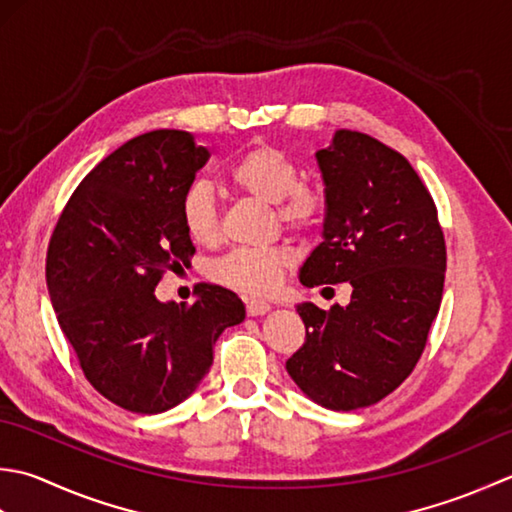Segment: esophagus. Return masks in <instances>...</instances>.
Returning <instances> with one entry per match:
<instances>
[{"label":"esophagus","mask_w":512,"mask_h":512,"mask_svg":"<svg viewBox=\"0 0 512 512\" xmlns=\"http://www.w3.org/2000/svg\"><path fill=\"white\" fill-rule=\"evenodd\" d=\"M269 309L271 305L265 300H247V316H265Z\"/></svg>","instance_id":"obj_1"}]
</instances>
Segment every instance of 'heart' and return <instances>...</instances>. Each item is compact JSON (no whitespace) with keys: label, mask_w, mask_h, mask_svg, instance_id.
<instances>
[{"label":"heart","mask_w":512,"mask_h":512,"mask_svg":"<svg viewBox=\"0 0 512 512\" xmlns=\"http://www.w3.org/2000/svg\"><path fill=\"white\" fill-rule=\"evenodd\" d=\"M227 179L258 201L276 205L278 221L294 232H305L318 221L320 196L298 185V170L285 152L271 145L247 150L227 172ZM181 221L196 245H214L221 236L216 201L210 187L194 183L181 198ZM294 263L285 247H236L212 265V278L243 294H269Z\"/></svg>","instance_id":"1"}]
</instances>
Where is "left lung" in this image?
Wrapping results in <instances>:
<instances>
[{"instance_id": "obj_1", "label": "left lung", "mask_w": 512, "mask_h": 512, "mask_svg": "<svg viewBox=\"0 0 512 512\" xmlns=\"http://www.w3.org/2000/svg\"><path fill=\"white\" fill-rule=\"evenodd\" d=\"M316 161L325 223L300 283L353 291L347 307L329 311L300 302L307 336L287 373L309 400L353 411L387 398L420 360L440 311L446 245L433 198L400 152L336 130Z\"/></svg>"}]
</instances>
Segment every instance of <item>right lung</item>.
<instances>
[{
    "label": "right lung",
    "mask_w": 512,
    "mask_h": 512,
    "mask_svg": "<svg viewBox=\"0 0 512 512\" xmlns=\"http://www.w3.org/2000/svg\"><path fill=\"white\" fill-rule=\"evenodd\" d=\"M210 159L190 132L154 130L108 154L52 232L46 283L88 382L134 413H163L196 391L218 336L245 320L234 291L201 285L192 305L154 296L190 263L181 198Z\"/></svg>",
    "instance_id": "obj_1"
}]
</instances>
